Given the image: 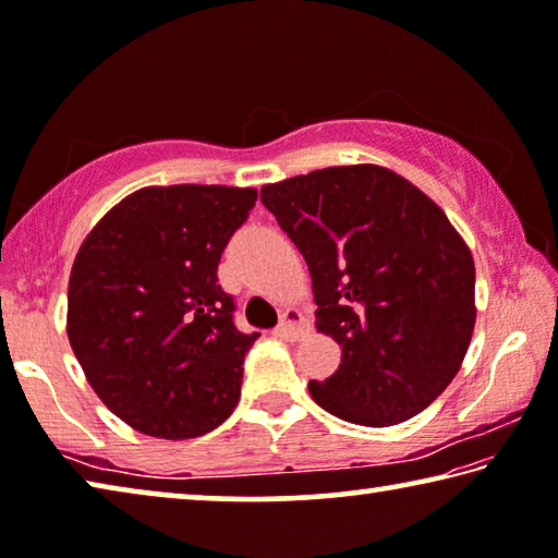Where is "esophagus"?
<instances>
[{"instance_id":"obj_1","label":"esophagus","mask_w":558,"mask_h":558,"mask_svg":"<svg viewBox=\"0 0 558 558\" xmlns=\"http://www.w3.org/2000/svg\"><path fill=\"white\" fill-rule=\"evenodd\" d=\"M302 327H305V317H302L298 310H286L280 317V325L276 327V335L282 339H295Z\"/></svg>"}]
</instances>
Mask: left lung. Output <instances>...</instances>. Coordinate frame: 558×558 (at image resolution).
<instances>
[{"mask_svg": "<svg viewBox=\"0 0 558 558\" xmlns=\"http://www.w3.org/2000/svg\"><path fill=\"white\" fill-rule=\"evenodd\" d=\"M305 258L339 369L310 381L337 418L384 428L456 379L475 327V263L440 206L391 169L327 167L260 189Z\"/></svg>", "mask_w": 558, "mask_h": 558, "instance_id": "left-lung-1", "label": "left lung"}]
</instances>
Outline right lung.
<instances>
[{"mask_svg":"<svg viewBox=\"0 0 558 558\" xmlns=\"http://www.w3.org/2000/svg\"><path fill=\"white\" fill-rule=\"evenodd\" d=\"M256 189L147 186L102 216L69 280V342L108 409L145 436L199 438L229 418L258 332L233 325L219 260Z\"/></svg>","mask_w":558,"mask_h":558,"instance_id":"1","label":"right lung"}]
</instances>
